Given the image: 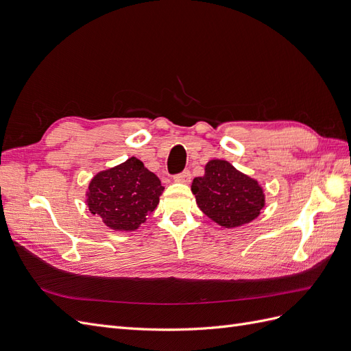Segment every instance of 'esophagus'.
<instances>
[{"mask_svg": "<svg viewBox=\"0 0 351 351\" xmlns=\"http://www.w3.org/2000/svg\"><path fill=\"white\" fill-rule=\"evenodd\" d=\"M190 178H192V176H190L189 171H183V173H180V174H177L174 177V180H176L177 183H184V184L190 183Z\"/></svg>", "mask_w": 351, "mask_h": 351, "instance_id": "esophagus-1", "label": "esophagus"}]
</instances>
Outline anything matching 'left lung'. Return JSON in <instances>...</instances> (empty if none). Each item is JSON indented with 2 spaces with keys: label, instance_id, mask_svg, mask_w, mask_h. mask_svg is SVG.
Instances as JSON below:
<instances>
[{
  "label": "left lung",
  "instance_id": "1",
  "mask_svg": "<svg viewBox=\"0 0 351 351\" xmlns=\"http://www.w3.org/2000/svg\"><path fill=\"white\" fill-rule=\"evenodd\" d=\"M192 193L204 214L219 227L237 228L249 224L265 208V190L226 159H210L205 174L196 177Z\"/></svg>",
  "mask_w": 351,
  "mask_h": 351
}]
</instances>
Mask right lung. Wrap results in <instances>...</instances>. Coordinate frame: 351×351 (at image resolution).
<instances>
[{"mask_svg":"<svg viewBox=\"0 0 351 351\" xmlns=\"http://www.w3.org/2000/svg\"><path fill=\"white\" fill-rule=\"evenodd\" d=\"M164 192L159 178L141 159L102 169L89 182L84 202L90 214L98 215L114 231H136L152 214Z\"/></svg>","mask_w":351,"mask_h":351,"instance_id":"right-lung-1","label":"right lung"}]
</instances>
